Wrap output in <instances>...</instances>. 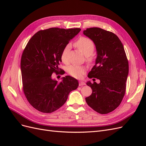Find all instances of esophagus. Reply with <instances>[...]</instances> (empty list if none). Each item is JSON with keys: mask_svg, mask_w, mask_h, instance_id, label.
<instances>
[{"mask_svg": "<svg viewBox=\"0 0 146 146\" xmlns=\"http://www.w3.org/2000/svg\"><path fill=\"white\" fill-rule=\"evenodd\" d=\"M83 85H85V83L83 81L79 82V86H83Z\"/></svg>", "mask_w": 146, "mask_h": 146, "instance_id": "obj_1", "label": "esophagus"}]
</instances>
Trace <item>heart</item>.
<instances>
[{
  "label": "heart",
  "mask_w": 146,
  "mask_h": 146,
  "mask_svg": "<svg viewBox=\"0 0 146 146\" xmlns=\"http://www.w3.org/2000/svg\"><path fill=\"white\" fill-rule=\"evenodd\" d=\"M74 46L77 49L80 51L82 54L85 55L86 58L88 61H91L93 59L92 52L95 48L94 43L91 39L87 37L82 36L79 38L76 42L74 43ZM70 49V45H66L62 51L61 55V58L63 63L67 64L69 62L68 53ZM85 71V67L83 66L72 65L68 69V72L69 75L75 78H81Z\"/></svg>",
  "instance_id": "b5f03b06"
}]
</instances>
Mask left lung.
Here are the masks:
<instances>
[{
    "label": "left lung",
    "mask_w": 146,
    "mask_h": 146,
    "mask_svg": "<svg viewBox=\"0 0 146 146\" xmlns=\"http://www.w3.org/2000/svg\"><path fill=\"white\" fill-rule=\"evenodd\" d=\"M83 34L94 42L98 54L88 77L100 80L99 84L87 82L92 92L85 100L96 112L107 114L119 107L125 93L129 74L125 52L117 36L109 31L92 27L84 30Z\"/></svg>",
    "instance_id": "obj_1"
}]
</instances>
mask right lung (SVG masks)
<instances>
[{
  "label": "right lung",
  "instance_id": "right-lung-1",
  "mask_svg": "<svg viewBox=\"0 0 146 146\" xmlns=\"http://www.w3.org/2000/svg\"><path fill=\"white\" fill-rule=\"evenodd\" d=\"M80 30L57 27L40 30L26 45L21 61L23 89L30 104L39 111H56L78 86L72 77L66 76L58 82L53 80L52 74L58 72L63 48Z\"/></svg>",
  "mask_w": 146,
  "mask_h": 146
}]
</instances>
